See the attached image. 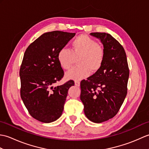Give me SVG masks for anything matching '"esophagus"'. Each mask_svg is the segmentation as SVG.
I'll return each mask as SVG.
<instances>
[{"label": "esophagus", "mask_w": 149, "mask_h": 149, "mask_svg": "<svg viewBox=\"0 0 149 149\" xmlns=\"http://www.w3.org/2000/svg\"><path fill=\"white\" fill-rule=\"evenodd\" d=\"M75 85L76 86H80V82L79 81H75Z\"/></svg>", "instance_id": "obj_1"}]
</instances>
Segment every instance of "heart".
Returning a JSON list of instances; mask_svg holds the SVG:
<instances>
[{
  "mask_svg": "<svg viewBox=\"0 0 149 149\" xmlns=\"http://www.w3.org/2000/svg\"><path fill=\"white\" fill-rule=\"evenodd\" d=\"M77 58L78 66L66 73L67 79L81 80L89 76L91 71L99 70L104 61V50L90 36L80 35L72 41L70 50L62 48L57 55L59 64L64 70L70 68Z\"/></svg>",
  "mask_w": 149,
  "mask_h": 149,
  "instance_id": "heart-1",
  "label": "heart"
}]
</instances>
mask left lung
<instances>
[{
  "label": "left lung",
  "mask_w": 149,
  "mask_h": 149,
  "mask_svg": "<svg viewBox=\"0 0 149 149\" xmlns=\"http://www.w3.org/2000/svg\"><path fill=\"white\" fill-rule=\"evenodd\" d=\"M104 50V61L99 70L81 82L80 99L84 114L90 121L101 123L115 116L127 93L129 76L125 50L118 41L106 33H91Z\"/></svg>",
  "instance_id": "8db88e82"
}]
</instances>
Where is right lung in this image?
Returning <instances> with one entry per match:
<instances>
[{
	"instance_id": "right-lung-1",
	"label": "right lung",
	"mask_w": 149,
	"mask_h": 149,
	"mask_svg": "<svg viewBox=\"0 0 149 149\" xmlns=\"http://www.w3.org/2000/svg\"><path fill=\"white\" fill-rule=\"evenodd\" d=\"M75 34L59 31L45 33L24 53L20 69V96L31 116L40 122L50 123L61 116L68 90L74 85L70 80L54 87L64 75L57 55Z\"/></svg>"
}]
</instances>
